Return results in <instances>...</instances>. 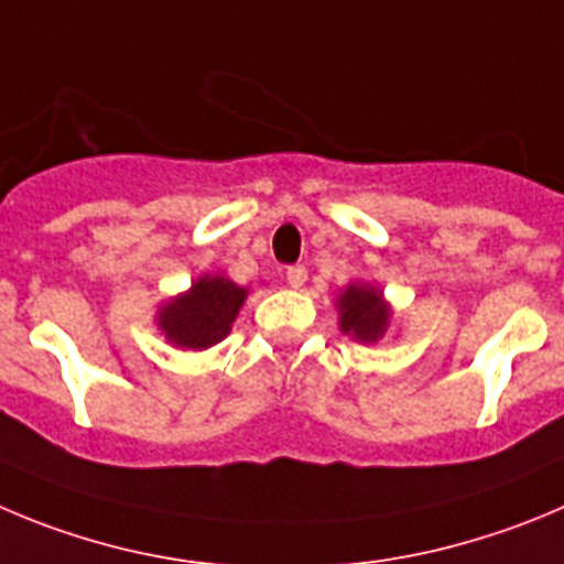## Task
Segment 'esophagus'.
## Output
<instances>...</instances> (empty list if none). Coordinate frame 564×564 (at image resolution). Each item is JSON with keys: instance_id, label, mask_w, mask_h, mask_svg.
I'll list each match as a JSON object with an SVG mask.
<instances>
[{"instance_id": "esophagus-1", "label": "esophagus", "mask_w": 564, "mask_h": 564, "mask_svg": "<svg viewBox=\"0 0 564 564\" xmlns=\"http://www.w3.org/2000/svg\"><path fill=\"white\" fill-rule=\"evenodd\" d=\"M306 281H308V270L303 264H294V267H289L286 270V283L292 289H300V286H306Z\"/></svg>"}]
</instances>
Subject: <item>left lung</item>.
Wrapping results in <instances>:
<instances>
[{
	"label": "left lung",
	"instance_id": "1",
	"mask_svg": "<svg viewBox=\"0 0 564 564\" xmlns=\"http://www.w3.org/2000/svg\"><path fill=\"white\" fill-rule=\"evenodd\" d=\"M336 308H339L341 334H350L365 345L381 339L389 328V317H392L381 289L370 286V283H350L341 289V294L336 297Z\"/></svg>",
	"mask_w": 564,
	"mask_h": 564
}]
</instances>
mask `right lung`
<instances>
[{
	"instance_id": "add662e5",
	"label": "right lung",
	"mask_w": 564,
	"mask_h": 564,
	"mask_svg": "<svg viewBox=\"0 0 564 564\" xmlns=\"http://www.w3.org/2000/svg\"><path fill=\"white\" fill-rule=\"evenodd\" d=\"M245 297L247 289L236 286L230 278L203 275L192 283L188 292L163 303L158 312V328L172 345L205 350L230 334V325Z\"/></svg>"
}]
</instances>
